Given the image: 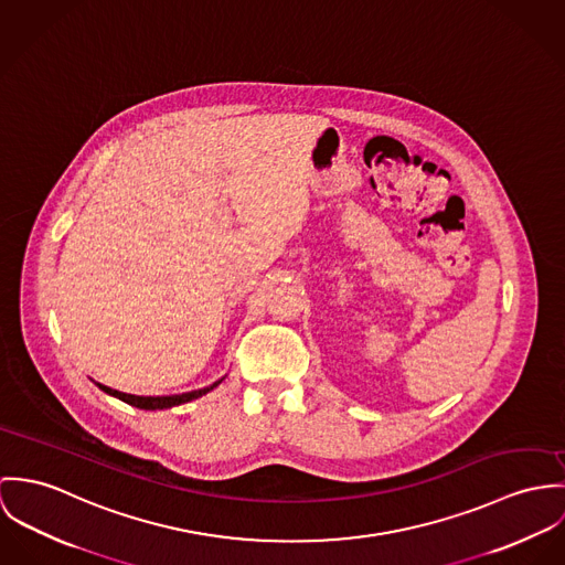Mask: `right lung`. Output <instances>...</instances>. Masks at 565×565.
<instances>
[{
  "label": "right lung",
  "instance_id": "right-lung-1",
  "mask_svg": "<svg viewBox=\"0 0 565 565\" xmlns=\"http://www.w3.org/2000/svg\"><path fill=\"white\" fill-rule=\"evenodd\" d=\"M221 381H216L214 385L210 387H203V390H194V392H186V394H175V396H134V394H126V392H119V390H113L108 385H102L97 383L104 392L121 398L127 405H134V407H140V409H167V407H175V405H182V403H189L192 398H199L203 396L205 392H210L212 387H216Z\"/></svg>",
  "mask_w": 565,
  "mask_h": 565
}]
</instances>
